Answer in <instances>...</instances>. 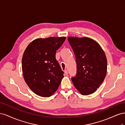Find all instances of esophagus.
<instances>
[{
	"label": "esophagus",
	"instance_id": "34e87169",
	"mask_svg": "<svg viewBox=\"0 0 125 125\" xmlns=\"http://www.w3.org/2000/svg\"><path fill=\"white\" fill-rule=\"evenodd\" d=\"M64 73H65V75H68V72H67V70L66 69L64 70Z\"/></svg>",
	"mask_w": 125,
	"mask_h": 125
}]
</instances>
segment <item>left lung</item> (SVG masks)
Here are the masks:
<instances>
[{
    "mask_svg": "<svg viewBox=\"0 0 125 125\" xmlns=\"http://www.w3.org/2000/svg\"><path fill=\"white\" fill-rule=\"evenodd\" d=\"M74 52L77 73L71 79L75 88L83 95L95 92L107 73V59L97 42L88 37H68Z\"/></svg>",
    "mask_w": 125,
    "mask_h": 125,
    "instance_id": "obj_1",
    "label": "left lung"
}]
</instances>
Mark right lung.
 <instances>
[{"instance_id": "obj_1", "label": "right lung", "mask_w": 125, "mask_h": 125, "mask_svg": "<svg viewBox=\"0 0 125 125\" xmlns=\"http://www.w3.org/2000/svg\"><path fill=\"white\" fill-rule=\"evenodd\" d=\"M66 39L64 36L36 39L24 51L22 59L23 78L37 95L50 97L58 89L63 72L55 55Z\"/></svg>"}]
</instances>
